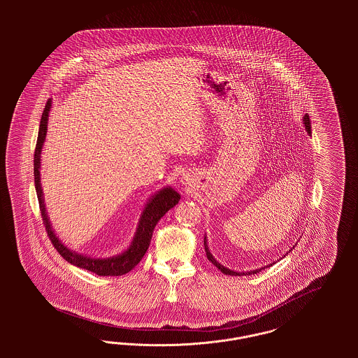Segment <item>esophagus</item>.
<instances>
[{
	"instance_id": "esophagus-1",
	"label": "esophagus",
	"mask_w": 358,
	"mask_h": 358,
	"mask_svg": "<svg viewBox=\"0 0 358 358\" xmlns=\"http://www.w3.org/2000/svg\"><path fill=\"white\" fill-rule=\"evenodd\" d=\"M187 181H189V177L184 174V177H182V182H184V184H187Z\"/></svg>"
}]
</instances>
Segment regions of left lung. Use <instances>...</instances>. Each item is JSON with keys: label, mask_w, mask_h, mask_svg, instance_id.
<instances>
[{"label": "left lung", "mask_w": 358, "mask_h": 358, "mask_svg": "<svg viewBox=\"0 0 358 358\" xmlns=\"http://www.w3.org/2000/svg\"><path fill=\"white\" fill-rule=\"evenodd\" d=\"M303 123H305V127H306V131L308 134H311V123H310V117L305 114V117H303ZM204 245H205V252H206V257H208V260L209 262H212L213 263V266H216L222 273H225V275H232V276H241V275H251V273H257L259 271H262V270H264L263 267L262 268H259V270H254V271H250V273H236V271H232V270H229V268H227V267H224L222 266L219 262H216V259L212 256L210 254V251H209V248H208V244H206V236L204 238Z\"/></svg>", "instance_id": "obj_1"}]
</instances>
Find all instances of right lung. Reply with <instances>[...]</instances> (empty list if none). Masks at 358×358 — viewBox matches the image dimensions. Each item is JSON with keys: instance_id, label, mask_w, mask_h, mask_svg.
<instances>
[{"instance_id": "obj_1", "label": "right lung", "mask_w": 358, "mask_h": 358, "mask_svg": "<svg viewBox=\"0 0 358 358\" xmlns=\"http://www.w3.org/2000/svg\"><path fill=\"white\" fill-rule=\"evenodd\" d=\"M51 106L52 101L50 99L45 104V108L43 111L41 120H40L34 159V187H36V193H37V199H38L43 222L45 225V231L50 236L53 247L56 248V251L71 264H73L79 268H85L87 271H91L96 275H101V276H120L123 273H127L136 267V264L142 260L143 255L146 254V251L150 245V240L153 236V231L157 222H159V219L174 205L178 204L181 196L171 187H164L159 192H157L149 200V203L146 204L142 215H141L136 235L133 238L130 247L120 255L98 259V257L76 254L75 251L69 250L55 235V232L52 229L51 222L45 212V204H44V197H43L44 194H43V189L40 184L41 149H43V145L45 141V136H47V124H48V115L51 111Z\"/></svg>"}]
</instances>
